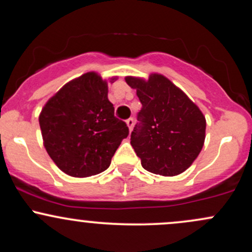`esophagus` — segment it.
Listing matches in <instances>:
<instances>
[{"label": "esophagus", "instance_id": "1", "mask_svg": "<svg viewBox=\"0 0 252 252\" xmlns=\"http://www.w3.org/2000/svg\"><path fill=\"white\" fill-rule=\"evenodd\" d=\"M126 126H128V128H129V130H133V126H134V119L133 118H128L126 119Z\"/></svg>", "mask_w": 252, "mask_h": 252}]
</instances>
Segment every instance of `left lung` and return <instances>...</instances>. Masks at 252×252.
I'll return each instance as SVG.
<instances>
[{
	"label": "left lung",
	"mask_w": 252,
	"mask_h": 252,
	"mask_svg": "<svg viewBox=\"0 0 252 252\" xmlns=\"http://www.w3.org/2000/svg\"><path fill=\"white\" fill-rule=\"evenodd\" d=\"M142 104L130 144L142 168L161 176H176L192 165L205 140V117L197 105L159 73L147 81L126 77Z\"/></svg>",
	"instance_id": "left-lung-1"
}]
</instances>
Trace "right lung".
<instances>
[{
	"label": "right lung",
	"mask_w": 252,
	"mask_h": 252,
	"mask_svg": "<svg viewBox=\"0 0 252 252\" xmlns=\"http://www.w3.org/2000/svg\"><path fill=\"white\" fill-rule=\"evenodd\" d=\"M107 93V82L96 72H87L66 83L39 113L44 147L58 168L70 176L105 171L128 136V126L115 117Z\"/></svg>",
	"instance_id": "add662e5"
}]
</instances>
